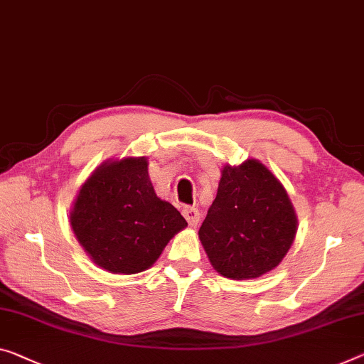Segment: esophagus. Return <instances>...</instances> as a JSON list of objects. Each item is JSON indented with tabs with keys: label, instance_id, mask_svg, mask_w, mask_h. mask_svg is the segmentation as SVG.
Wrapping results in <instances>:
<instances>
[{
	"label": "esophagus",
	"instance_id": "1",
	"mask_svg": "<svg viewBox=\"0 0 364 364\" xmlns=\"http://www.w3.org/2000/svg\"><path fill=\"white\" fill-rule=\"evenodd\" d=\"M182 215L186 216V220L190 226H197L200 221V211L195 206H183Z\"/></svg>",
	"mask_w": 364,
	"mask_h": 364
}]
</instances>
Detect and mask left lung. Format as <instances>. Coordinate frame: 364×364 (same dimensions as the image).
Returning a JSON list of instances; mask_svg holds the SVG:
<instances>
[{
	"mask_svg": "<svg viewBox=\"0 0 364 364\" xmlns=\"http://www.w3.org/2000/svg\"><path fill=\"white\" fill-rule=\"evenodd\" d=\"M296 215L278 178L255 159L223 169L198 236L211 265L232 279L275 268L291 247Z\"/></svg>",
	"mask_w": 364,
	"mask_h": 364,
	"instance_id": "8db88e82",
	"label": "left lung"
}]
</instances>
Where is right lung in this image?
Wrapping results in <instances>:
<instances>
[{
    "label": "right lung",
    "instance_id": "add662e5",
    "mask_svg": "<svg viewBox=\"0 0 364 364\" xmlns=\"http://www.w3.org/2000/svg\"><path fill=\"white\" fill-rule=\"evenodd\" d=\"M70 221L99 267L125 275L149 268L187 226L186 218L156 195L144 158L100 166L77 193Z\"/></svg>",
    "mask_w": 364,
    "mask_h": 364
}]
</instances>
